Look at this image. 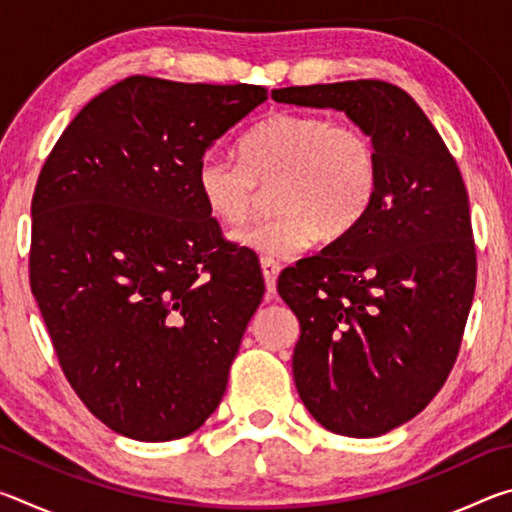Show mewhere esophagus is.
I'll use <instances>...</instances> for the list:
<instances>
[{
    "label": "esophagus",
    "mask_w": 512,
    "mask_h": 512,
    "mask_svg": "<svg viewBox=\"0 0 512 512\" xmlns=\"http://www.w3.org/2000/svg\"><path fill=\"white\" fill-rule=\"evenodd\" d=\"M262 273H264V282H266V289L268 293H275V282H277V275H280V262H275L271 257H262Z\"/></svg>",
    "instance_id": "esophagus-1"
}]
</instances>
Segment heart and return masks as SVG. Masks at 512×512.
<instances>
[{
  "instance_id": "1",
  "label": "heart",
  "mask_w": 512,
  "mask_h": 512,
  "mask_svg": "<svg viewBox=\"0 0 512 512\" xmlns=\"http://www.w3.org/2000/svg\"><path fill=\"white\" fill-rule=\"evenodd\" d=\"M239 155L205 153L196 187L216 221L248 219L259 185H275L277 210L237 230L239 246L293 257L318 235L341 239L366 219L379 194V151L366 128L316 112H275L239 144Z\"/></svg>"
}]
</instances>
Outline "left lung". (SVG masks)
I'll use <instances>...</instances> for the list:
<instances>
[{
	"label": "left lung",
	"instance_id": "left-lung-1",
	"mask_svg": "<svg viewBox=\"0 0 512 512\" xmlns=\"http://www.w3.org/2000/svg\"><path fill=\"white\" fill-rule=\"evenodd\" d=\"M296 106L345 110L379 151L366 219L282 271L300 320L293 379L325 429L372 438L415 418L452 372L476 287L470 198L422 108L386 81L273 90Z\"/></svg>",
	"mask_w": 512,
	"mask_h": 512
}]
</instances>
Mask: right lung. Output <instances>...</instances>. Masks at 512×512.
I'll use <instances>...</instances> for the list:
<instances>
[{
	"label": "right lung",
	"instance_id": "obj_1",
	"mask_svg": "<svg viewBox=\"0 0 512 512\" xmlns=\"http://www.w3.org/2000/svg\"><path fill=\"white\" fill-rule=\"evenodd\" d=\"M262 85L128 76L47 155L31 201L29 282L69 386L121 436L196 431L228 386L264 277L196 187L205 151Z\"/></svg>",
	"mask_w": 512,
	"mask_h": 512
}]
</instances>
